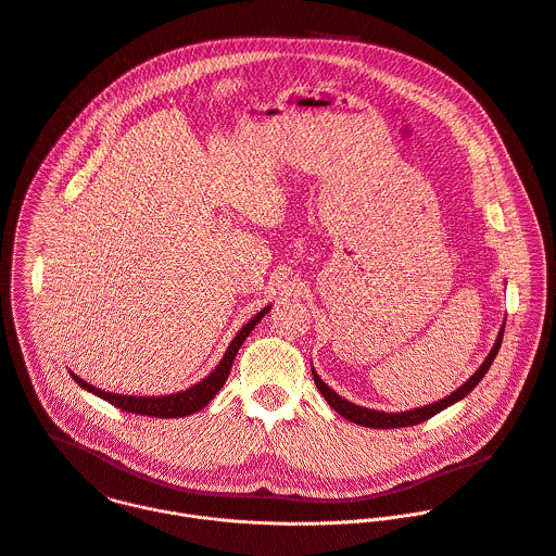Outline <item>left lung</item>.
I'll list each match as a JSON object with an SVG mask.
<instances>
[{"instance_id":"8db88e82","label":"left lung","mask_w":556,"mask_h":556,"mask_svg":"<svg viewBox=\"0 0 556 556\" xmlns=\"http://www.w3.org/2000/svg\"><path fill=\"white\" fill-rule=\"evenodd\" d=\"M502 336H504V327L500 329V333H497V340H495V344H493V349H491V353L486 355V359L482 362V366L478 368V371L458 389V391H454L450 397H445V400H441V402H434V404H430V406H424V408H417V410H408V413H380V410H368V408H362V406H355V404H351V402H346V400H342L340 395H336L318 376H316V371H314V366H312V376H314V382H316V389L320 391V395L327 400V404L340 415V417H344V419H349V421H353V424H357V426H364V428H382V430H387V428H406V426H417V424H424V421H428V419H432L437 413H441V410H445V408H450L452 404H456L458 400H463V397H467L476 387H478V382L484 378V374L489 371V366L493 364V359H495V355H497V351H500V344H502Z\"/></svg>"}]
</instances>
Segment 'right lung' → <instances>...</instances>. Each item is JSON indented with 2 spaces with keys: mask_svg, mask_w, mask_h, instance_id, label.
Wrapping results in <instances>:
<instances>
[{
  "mask_svg": "<svg viewBox=\"0 0 556 556\" xmlns=\"http://www.w3.org/2000/svg\"><path fill=\"white\" fill-rule=\"evenodd\" d=\"M270 309L264 307L257 316H253L233 338V342L229 344V349L225 351V357L220 359V364L214 368V374H210L203 382H199L197 387L182 391V393H174V395H163V397H132V395H117V393H104L91 384H87L85 380H80L78 376L72 374V378L78 382V387L87 389L89 393L102 397L104 402L113 404L115 408H122L126 413L132 415H148V417H159V419H174V417H188L192 413H199L201 408H205L214 395L223 389V384L227 382L231 366H233V357L238 355V349L242 346V342L247 340V336L255 329V325L262 320V316Z\"/></svg>",
  "mask_w": 556,
  "mask_h": 556,
  "instance_id": "obj_1",
  "label": "right lung"
}]
</instances>
